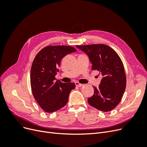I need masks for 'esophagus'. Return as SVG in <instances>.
I'll list each match as a JSON object with an SVG mask.
<instances>
[{
  "label": "esophagus",
  "instance_id": "34e87169",
  "mask_svg": "<svg viewBox=\"0 0 147 147\" xmlns=\"http://www.w3.org/2000/svg\"><path fill=\"white\" fill-rule=\"evenodd\" d=\"M75 85H76V86H77V87H82V86H83L84 84H81V83H78V82H76L75 83Z\"/></svg>",
  "mask_w": 147,
  "mask_h": 147
}]
</instances>
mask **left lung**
Instances as JSON below:
<instances>
[{
	"label": "left lung",
	"mask_w": 147,
	"mask_h": 147,
	"mask_svg": "<svg viewBox=\"0 0 147 147\" xmlns=\"http://www.w3.org/2000/svg\"><path fill=\"white\" fill-rule=\"evenodd\" d=\"M76 47L89 57L92 70L102 75L98 88L88 99V104L103 112L113 110L121 101L126 86V78L121 59L112 48L104 44Z\"/></svg>",
	"instance_id": "obj_1"
}]
</instances>
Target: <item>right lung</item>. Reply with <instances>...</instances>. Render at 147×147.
<instances>
[{"label":"right lung","instance_id":"right-lung-1","mask_svg":"<svg viewBox=\"0 0 147 147\" xmlns=\"http://www.w3.org/2000/svg\"><path fill=\"white\" fill-rule=\"evenodd\" d=\"M76 50L69 46H47L35 56L30 70V85L32 94L40 107L48 113L61 109L67 103L74 83L56 80L61 59Z\"/></svg>","mask_w":147,"mask_h":147}]
</instances>
